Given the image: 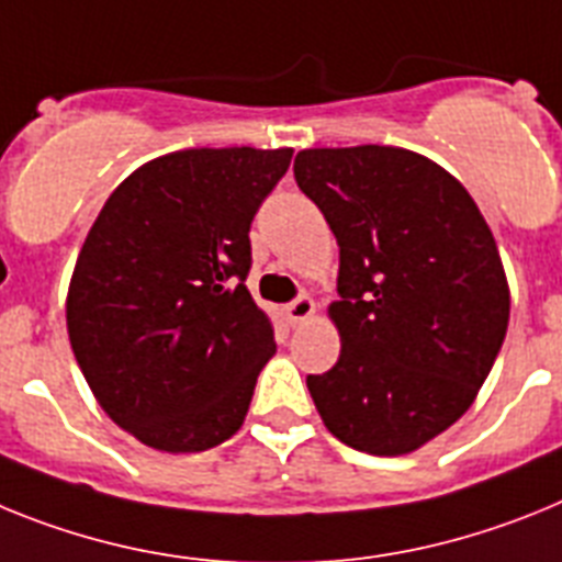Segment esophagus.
I'll list each match as a JSON object with an SVG mask.
<instances>
[{
    "label": "esophagus",
    "mask_w": 562,
    "mask_h": 562,
    "mask_svg": "<svg viewBox=\"0 0 562 562\" xmlns=\"http://www.w3.org/2000/svg\"><path fill=\"white\" fill-rule=\"evenodd\" d=\"M314 311H316V305L308 294H300L296 300H291L285 305V316H288V322H291V328H300V325H305V322L314 316Z\"/></svg>",
    "instance_id": "esophagus-1"
}]
</instances>
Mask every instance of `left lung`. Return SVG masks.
Here are the masks:
<instances>
[{"label":"left lung","instance_id":"1","mask_svg":"<svg viewBox=\"0 0 562 562\" xmlns=\"http://www.w3.org/2000/svg\"><path fill=\"white\" fill-rule=\"evenodd\" d=\"M296 187L339 243V362L308 375L325 427L404 456L470 409L509 325L495 237L470 192L398 146L302 149Z\"/></svg>","mask_w":562,"mask_h":562}]
</instances>
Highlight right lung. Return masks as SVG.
I'll return each mask as SVG.
<instances>
[{
    "instance_id": "right-lung-1",
    "label": "right lung",
    "mask_w": 562,
    "mask_h": 562,
    "mask_svg": "<svg viewBox=\"0 0 562 562\" xmlns=\"http://www.w3.org/2000/svg\"><path fill=\"white\" fill-rule=\"evenodd\" d=\"M294 149H183L135 169L92 223L67 294L72 353L112 422L203 452L240 429L274 325L248 294L251 221Z\"/></svg>"
}]
</instances>
